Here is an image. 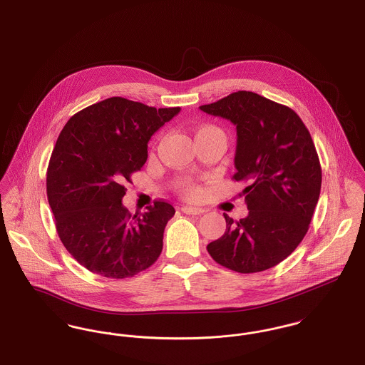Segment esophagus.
Here are the masks:
<instances>
[{
  "instance_id": "obj_1",
  "label": "esophagus",
  "mask_w": 365,
  "mask_h": 365,
  "mask_svg": "<svg viewBox=\"0 0 365 365\" xmlns=\"http://www.w3.org/2000/svg\"><path fill=\"white\" fill-rule=\"evenodd\" d=\"M182 212L186 215H200L204 212L202 208H197V207H182Z\"/></svg>"
}]
</instances>
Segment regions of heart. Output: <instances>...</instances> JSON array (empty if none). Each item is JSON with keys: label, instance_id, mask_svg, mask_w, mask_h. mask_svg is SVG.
Wrapping results in <instances>:
<instances>
[{"label": "heart", "instance_id": "1", "mask_svg": "<svg viewBox=\"0 0 365 365\" xmlns=\"http://www.w3.org/2000/svg\"><path fill=\"white\" fill-rule=\"evenodd\" d=\"M207 129H215L214 127H201V128L198 129V132H202V130H207ZM179 189H180V192L185 194V195H187V197H193V195H197L198 193V189L194 186L192 182H187V180H185V182H182L180 185H179Z\"/></svg>", "mask_w": 365, "mask_h": 365}]
</instances>
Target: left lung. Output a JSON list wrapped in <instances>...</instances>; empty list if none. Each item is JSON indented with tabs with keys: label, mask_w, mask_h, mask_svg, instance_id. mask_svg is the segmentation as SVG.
I'll list each match as a JSON object with an SVG mask.
<instances>
[{
	"label": "left lung",
	"mask_w": 365,
	"mask_h": 365,
	"mask_svg": "<svg viewBox=\"0 0 365 365\" xmlns=\"http://www.w3.org/2000/svg\"><path fill=\"white\" fill-rule=\"evenodd\" d=\"M200 108L236 125V173L248 216L227 215L225 235L207 250L238 273L267 270L289 257L309 230L322 189V165L299 115L255 92L238 91Z\"/></svg>",
	"instance_id": "8db88e82"
}]
</instances>
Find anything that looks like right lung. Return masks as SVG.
<instances>
[{
    "label": "right lung",
    "mask_w": 365,
    "mask_h": 365,
    "mask_svg": "<svg viewBox=\"0 0 365 365\" xmlns=\"http://www.w3.org/2000/svg\"><path fill=\"white\" fill-rule=\"evenodd\" d=\"M179 111L114 96L76 113L62 129L46 171V195L61 241L89 272L127 279L160 257L175 208L157 200L132 215L121 200L124 183L148 160L151 136Z\"/></svg>",
    "instance_id": "add662e5"
}]
</instances>
